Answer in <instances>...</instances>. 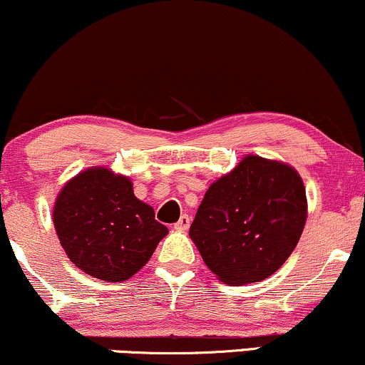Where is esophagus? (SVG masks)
Returning <instances> with one entry per match:
<instances>
[{"instance_id": "obj_1", "label": "esophagus", "mask_w": 365, "mask_h": 365, "mask_svg": "<svg viewBox=\"0 0 365 365\" xmlns=\"http://www.w3.org/2000/svg\"><path fill=\"white\" fill-rule=\"evenodd\" d=\"M188 227H190V217L188 215H182L178 222L175 224V229L177 230H187Z\"/></svg>"}]
</instances>
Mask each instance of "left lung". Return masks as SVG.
Wrapping results in <instances>:
<instances>
[{
	"instance_id": "8db88e82",
	"label": "left lung",
	"mask_w": 365,
	"mask_h": 365,
	"mask_svg": "<svg viewBox=\"0 0 365 365\" xmlns=\"http://www.w3.org/2000/svg\"><path fill=\"white\" fill-rule=\"evenodd\" d=\"M307 207L297 170L247 155L205 192L190 237L220 281L256 283L276 273L297 247Z\"/></svg>"
}]
</instances>
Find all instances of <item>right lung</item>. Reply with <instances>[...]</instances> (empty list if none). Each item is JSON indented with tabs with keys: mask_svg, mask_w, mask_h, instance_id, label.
Returning <instances> with one entry per match:
<instances>
[{
	"mask_svg": "<svg viewBox=\"0 0 365 365\" xmlns=\"http://www.w3.org/2000/svg\"><path fill=\"white\" fill-rule=\"evenodd\" d=\"M53 225L68 259L89 276L126 281L150 261L168 229L138 200L128 177L87 168L63 185Z\"/></svg>",
	"mask_w": 365,
	"mask_h": 365,
	"instance_id": "add662e5",
	"label": "right lung"
}]
</instances>
